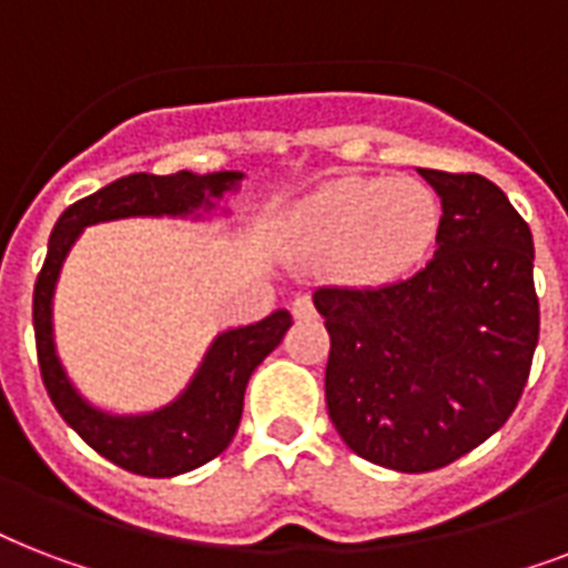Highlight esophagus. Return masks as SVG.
Returning a JSON list of instances; mask_svg holds the SVG:
<instances>
[{"label": "esophagus", "instance_id": "esophagus-1", "mask_svg": "<svg viewBox=\"0 0 568 568\" xmlns=\"http://www.w3.org/2000/svg\"><path fill=\"white\" fill-rule=\"evenodd\" d=\"M292 312H294V318H301V321L315 318V306H312V301L306 297V294H297V297H294Z\"/></svg>", "mask_w": 568, "mask_h": 568}]
</instances>
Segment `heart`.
<instances>
[{
    "label": "heart",
    "instance_id": "1",
    "mask_svg": "<svg viewBox=\"0 0 568 568\" xmlns=\"http://www.w3.org/2000/svg\"><path fill=\"white\" fill-rule=\"evenodd\" d=\"M439 230L433 191L409 176H342L312 191L292 214L306 253L333 258L351 280L377 283L413 267Z\"/></svg>",
    "mask_w": 568,
    "mask_h": 568
}]
</instances>
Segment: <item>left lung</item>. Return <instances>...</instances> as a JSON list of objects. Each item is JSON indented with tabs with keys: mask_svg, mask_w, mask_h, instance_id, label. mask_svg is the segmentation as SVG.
<instances>
[{
	"mask_svg": "<svg viewBox=\"0 0 568 568\" xmlns=\"http://www.w3.org/2000/svg\"><path fill=\"white\" fill-rule=\"evenodd\" d=\"M442 196L439 247L413 276L312 294L329 333V418L354 454L433 471L519 404L539 342L534 235L495 182L418 171Z\"/></svg>",
	"mask_w": 568,
	"mask_h": 568,
	"instance_id": "8db88e82",
	"label": "left lung"
}]
</instances>
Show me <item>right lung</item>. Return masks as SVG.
Masks as SVG:
<instances>
[{
  "label": "right lung",
  "instance_id": "obj_1",
  "mask_svg": "<svg viewBox=\"0 0 568 568\" xmlns=\"http://www.w3.org/2000/svg\"><path fill=\"white\" fill-rule=\"evenodd\" d=\"M239 180L241 173L230 171L209 173V176H194L189 171L171 176L132 173L64 209L49 235L47 262L40 267L34 303H31L40 377L61 418L97 454L135 475H182L214 459L230 445L239 430L250 374L283 342L285 329L292 327V315L276 310L258 324L217 336L182 397L159 413L123 418V415L100 413L82 400L58 363L52 345V292H55L58 271L67 250L73 247L84 226L135 217V214H189L209 203V196L230 191Z\"/></svg>",
  "mask_w": 568,
  "mask_h": 568
}]
</instances>
